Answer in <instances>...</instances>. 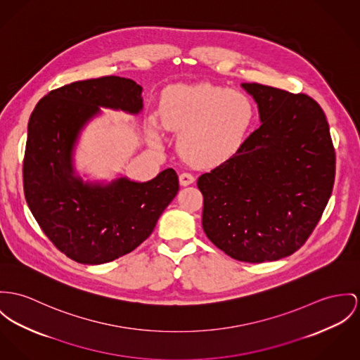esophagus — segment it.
I'll use <instances>...</instances> for the list:
<instances>
[{
    "instance_id": "obj_1",
    "label": "esophagus",
    "mask_w": 360,
    "mask_h": 360,
    "mask_svg": "<svg viewBox=\"0 0 360 360\" xmlns=\"http://www.w3.org/2000/svg\"><path fill=\"white\" fill-rule=\"evenodd\" d=\"M179 182H181V185H182V186H188V185L193 184V174H191V172H182V174L179 175Z\"/></svg>"
}]
</instances>
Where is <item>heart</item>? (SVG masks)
<instances>
[{
	"label": "heart",
	"instance_id": "1",
	"mask_svg": "<svg viewBox=\"0 0 360 360\" xmlns=\"http://www.w3.org/2000/svg\"><path fill=\"white\" fill-rule=\"evenodd\" d=\"M167 129L184 131L181 150L195 166H218L247 142L257 110L248 94L210 83L169 87L162 107Z\"/></svg>",
	"mask_w": 360,
	"mask_h": 360
}]
</instances>
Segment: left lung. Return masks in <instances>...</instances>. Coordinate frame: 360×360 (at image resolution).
I'll return each instance as SVG.
<instances>
[{
    "mask_svg": "<svg viewBox=\"0 0 360 360\" xmlns=\"http://www.w3.org/2000/svg\"><path fill=\"white\" fill-rule=\"evenodd\" d=\"M262 126L202 174V229L230 257L263 263L302 248L332 195L335 152L326 116L309 96L243 83Z\"/></svg>",
    "mask_w": 360,
    "mask_h": 360,
    "instance_id": "1",
    "label": "left lung"
}]
</instances>
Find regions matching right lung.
Masks as SVG:
<instances>
[{
	"label": "right lung",
	"mask_w": 360,
	"mask_h": 360,
	"mask_svg": "<svg viewBox=\"0 0 360 360\" xmlns=\"http://www.w3.org/2000/svg\"><path fill=\"white\" fill-rule=\"evenodd\" d=\"M142 87L127 78L101 77L52 90L30 116L23 189L35 221L67 257L103 264L130 253L153 231L179 191L172 168L149 182L119 178L89 185L74 176L71 153L98 107L139 113Z\"/></svg>",
	"instance_id": "obj_1"
}]
</instances>
